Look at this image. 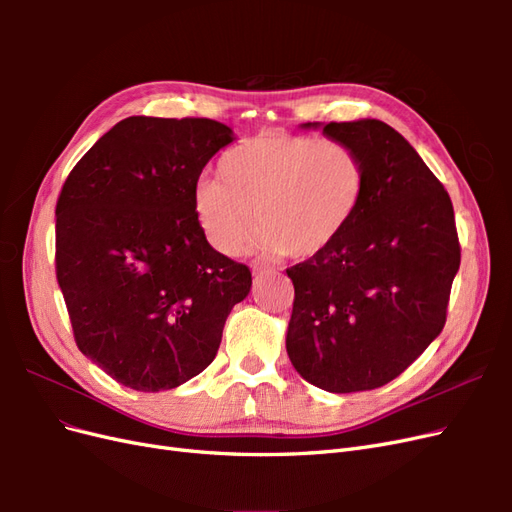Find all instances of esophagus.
Listing matches in <instances>:
<instances>
[{"mask_svg":"<svg viewBox=\"0 0 512 512\" xmlns=\"http://www.w3.org/2000/svg\"><path fill=\"white\" fill-rule=\"evenodd\" d=\"M265 271H267L265 262H260V260H254V262H252V273H254V275H260V273H265Z\"/></svg>","mask_w":512,"mask_h":512,"instance_id":"34e87169","label":"esophagus"}]
</instances>
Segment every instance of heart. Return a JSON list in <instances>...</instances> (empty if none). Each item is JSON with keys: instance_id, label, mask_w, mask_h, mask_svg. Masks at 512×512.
<instances>
[{"instance_id": "b5f03b06", "label": "heart", "mask_w": 512, "mask_h": 512, "mask_svg": "<svg viewBox=\"0 0 512 512\" xmlns=\"http://www.w3.org/2000/svg\"><path fill=\"white\" fill-rule=\"evenodd\" d=\"M218 178L196 181L192 211L209 245L228 256L245 247L254 215L265 252L320 256L342 239L367 192V166L354 147L286 130L226 149Z\"/></svg>"}]
</instances>
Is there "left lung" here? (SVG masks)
I'll list each match as a JSON object with an SVG mask.
<instances>
[{"label":"left lung","mask_w":512,"mask_h":512,"mask_svg":"<svg viewBox=\"0 0 512 512\" xmlns=\"http://www.w3.org/2000/svg\"><path fill=\"white\" fill-rule=\"evenodd\" d=\"M322 132L361 153L367 192L342 239L286 269L294 284L286 350L318 389L371 391L444 329L461 262L455 211L438 177L384 121H331Z\"/></svg>","instance_id":"left-lung-1"}]
</instances>
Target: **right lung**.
<instances>
[{
	"label": "right lung",
	"mask_w": 512,
	"mask_h": 512,
	"mask_svg": "<svg viewBox=\"0 0 512 512\" xmlns=\"http://www.w3.org/2000/svg\"><path fill=\"white\" fill-rule=\"evenodd\" d=\"M205 117H128L68 175L55 207V273L79 350L134 391L175 389L218 354L252 288L192 211L205 164L232 143Z\"/></svg>",
	"instance_id": "add662e5"
}]
</instances>
